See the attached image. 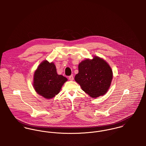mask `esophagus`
Returning a JSON list of instances; mask_svg holds the SVG:
<instances>
[{
    "label": "esophagus",
    "instance_id": "obj_1",
    "mask_svg": "<svg viewBox=\"0 0 146 146\" xmlns=\"http://www.w3.org/2000/svg\"><path fill=\"white\" fill-rule=\"evenodd\" d=\"M68 79H69L70 80H74V76H73V75H70V76L68 77Z\"/></svg>",
    "mask_w": 146,
    "mask_h": 146
}]
</instances>
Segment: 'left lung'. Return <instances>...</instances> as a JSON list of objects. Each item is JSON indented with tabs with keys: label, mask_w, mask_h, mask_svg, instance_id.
<instances>
[{
	"label": "left lung",
	"mask_w": 146,
	"mask_h": 146,
	"mask_svg": "<svg viewBox=\"0 0 146 146\" xmlns=\"http://www.w3.org/2000/svg\"><path fill=\"white\" fill-rule=\"evenodd\" d=\"M78 68L75 80L86 93L92 98L106 93L112 79V71L104 60L98 57L86 59L79 63Z\"/></svg>",
	"instance_id": "left-lung-1"
}]
</instances>
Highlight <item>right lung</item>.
Masks as SVG:
<instances>
[{"mask_svg": "<svg viewBox=\"0 0 146 146\" xmlns=\"http://www.w3.org/2000/svg\"><path fill=\"white\" fill-rule=\"evenodd\" d=\"M67 79L58 75L53 63L44 61L40 63L34 76V87L37 93L46 99L58 94Z\"/></svg>", "mask_w": 146, "mask_h": 146, "instance_id": "right-lung-1", "label": "right lung"}]
</instances>
